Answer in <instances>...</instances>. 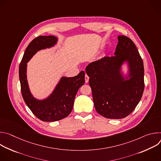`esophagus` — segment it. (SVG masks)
<instances>
[{"label":"esophagus","instance_id":"34e87169","mask_svg":"<svg viewBox=\"0 0 161 161\" xmlns=\"http://www.w3.org/2000/svg\"><path fill=\"white\" fill-rule=\"evenodd\" d=\"M85 83H87L88 82V80H89V77L87 75H85Z\"/></svg>","mask_w":161,"mask_h":161}]
</instances>
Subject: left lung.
<instances>
[{"label":"left lung","instance_id":"1","mask_svg":"<svg viewBox=\"0 0 161 161\" xmlns=\"http://www.w3.org/2000/svg\"><path fill=\"white\" fill-rule=\"evenodd\" d=\"M113 57L88 64L86 73L97 112L103 117L120 119L128 116L140 101L144 91V66L136 45L129 37L118 36ZM128 70L125 75L121 67Z\"/></svg>","mask_w":161,"mask_h":161}]
</instances>
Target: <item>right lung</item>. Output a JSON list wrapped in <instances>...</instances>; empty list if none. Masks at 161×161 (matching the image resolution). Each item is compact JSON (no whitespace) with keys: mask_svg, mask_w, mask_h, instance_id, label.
<instances>
[{"mask_svg":"<svg viewBox=\"0 0 161 161\" xmlns=\"http://www.w3.org/2000/svg\"><path fill=\"white\" fill-rule=\"evenodd\" d=\"M57 41L54 36L37 37L28 45L19 67L23 98L34 115L44 122H55L67 117L73 109L78 89L85 83V72L81 71L74 77L62 76L47 98L37 99L32 94L27 77V62L38 51L53 47Z\"/></svg>","mask_w":161,"mask_h":161,"instance_id":"add662e5","label":"right lung"}]
</instances>
